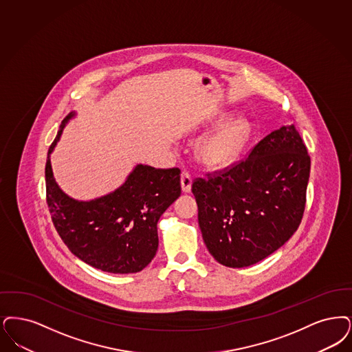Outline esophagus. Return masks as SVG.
<instances>
[{"mask_svg": "<svg viewBox=\"0 0 352 352\" xmlns=\"http://www.w3.org/2000/svg\"><path fill=\"white\" fill-rule=\"evenodd\" d=\"M191 183H192V178H191L190 173L183 171L182 175H181V187H182V191L184 194L191 192Z\"/></svg>", "mask_w": 352, "mask_h": 352, "instance_id": "34e87169", "label": "esophagus"}]
</instances>
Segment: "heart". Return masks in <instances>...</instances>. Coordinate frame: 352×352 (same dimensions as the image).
I'll return each mask as SVG.
<instances>
[{
    "label": "heart",
    "instance_id": "obj_1",
    "mask_svg": "<svg viewBox=\"0 0 352 352\" xmlns=\"http://www.w3.org/2000/svg\"><path fill=\"white\" fill-rule=\"evenodd\" d=\"M249 123L241 120L204 141L199 149L200 160L210 168L232 164L250 138Z\"/></svg>",
    "mask_w": 352,
    "mask_h": 352
}]
</instances>
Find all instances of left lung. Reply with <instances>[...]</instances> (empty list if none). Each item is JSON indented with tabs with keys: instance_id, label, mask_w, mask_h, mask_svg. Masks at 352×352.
Masks as SVG:
<instances>
[{
	"instance_id": "obj_1",
	"label": "left lung",
	"mask_w": 352,
	"mask_h": 352,
	"mask_svg": "<svg viewBox=\"0 0 352 352\" xmlns=\"http://www.w3.org/2000/svg\"><path fill=\"white\" fill-rule=\"evenodd\" d=\"M309 173L298 131L284 126L243 160L195 178L199 226L212 256L223 266L241 268L276 252L302 220Z\"/></svg>"
}]
</instances>
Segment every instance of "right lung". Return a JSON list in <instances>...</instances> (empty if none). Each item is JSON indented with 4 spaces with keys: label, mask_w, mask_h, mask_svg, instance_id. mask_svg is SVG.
<instances>
[{
    "label": "right lung",
    "mask_w": 352,
    "mask_h": 352,
    "mask_svg": "<svg viewBox=\"0 0 352 352\" xmlns=\"http://www.w3.org/2000/svg\"><path fill=\"white\" fill-rule=\"evenodd\" d=\"M72 116L63 120L45 164L52 223L63 242L85 263L111 274L139 272L155 258L161 214L181 195V170L138 165L111 194L90 201L74 200L58 188L50 160Z\"/></svg>",
    "instance_id": "add662e5"
}]
</instances>
